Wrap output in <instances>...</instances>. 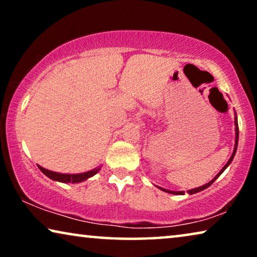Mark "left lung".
Returning <instances> with one entry per match:
<instances>
[{
  "label": "left lung",
  "instance_id": "left-lung-1",
  "mask_svg": "<svg viewBox=\"0 0 257 257\" xmlns=\"http://www.w3.org/2000/svg\"><path fill=\"white\" fill-rule=\"evenodd\" d=\"M234 122H235V146H234V151H233V154H231V157L229 158V160L227 161V164L224 165V166L222 167V170H221L219 173H217L215 177H214V179H212V180H210L208 184H206V185H203V186H200V187H196V188H193V189H189L188 191V193L189 194H195V193H199V192H201V191H203V189H206V188H208L210 185L213 184L214 181L216 180L217 178L220 177L221 174L223 173V171L226 170V168L229 166V165L231 164V161H233V159H234V157H235V153H236V150H237V143H238V125H237V117H236V113H235V120H234ZM158 188H160L161 191H164V192H166V193H170V194H175V195H182V194H185V192H178V191H170V189H165V188H161V187H158Z\"/></svg>",
  "mask_w": 257,
  "mask_h": 257
}]
</instances>
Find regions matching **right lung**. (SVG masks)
Masks as SVG:
<instances>
[{"instance_id":"add662e5","label":"right lung","mask_w":257,"mask_h":257,"mask_svg":"<svg viewBox=\"0 0 257 257\" xmlns=\"http://www.w3.org/2000/svg\"><path fill=\"white\" fill-rule=\"evenodd\" d=\"M38 168H40L42 173L47 175L48 178H50L51 180H55V181H58V182H64V184H69V182H71V184H77V182L85 181L89 178L93 177L94 174L98 173V172L100 171L101 166L100 167L98 166L96 168H93V170L84 172V173H78V174L57 173V172H52V171L47 170V168H43L42 166H40V165H38Z\"/></svg>"}]
</instances>
